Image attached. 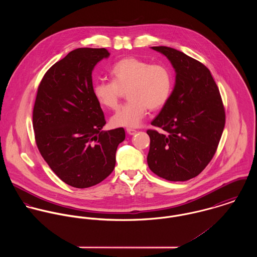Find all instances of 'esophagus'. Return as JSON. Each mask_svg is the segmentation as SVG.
<instances>
[{
    "instance_id": "obj_1",
    "label": "esophagus",
    "mask_w": 257,
    "mask_h": 257,
    "mask_svg": "<svg viewBox=\"0 0 257 257\" xmlns=\"http://www.w3.org/2000/svg\"><path fill=\"white\" fill-rule=\"evenodd\" d=\"M126 132H127V134L131 135V136H134L135 134H137V130L132 128V127H127V128H126Z\"/></svg>"
}]
</instances>
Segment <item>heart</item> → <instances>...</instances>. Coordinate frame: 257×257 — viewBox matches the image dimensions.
Here are the masks:
<instances>
[{"label":"heart","instance_id":"heart-1","mask_svg":"<svg viewBox=\"0 0 257 257\" xmlns=\"http://www.w3.org/2000/svg\"><path fill=\"white\" fill-rule=\"evenodd\" d=\"M111 81H99L93 86L96 100L104 107L114 110L118 106L122 90L130 99L111 116L114 126L137 127L148 109H161L169 100L174 77L171 69L160 63L126 57L116 61L110 68Z\"/></svg>","mask_w":257,"mask_h":257}]
</instances>
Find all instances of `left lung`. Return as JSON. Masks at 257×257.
Segmentation results:
<instances>
[{
  "label": "left lung",
  "instance_id": "1",
  "mask_svg": "<svg viewBox=\"0 0 257 257\" xmlns=\"http://www.w3.org/2000/svg\"><path fill=\"white\" fill-rule=\"evenodd\" d=\"M176 71L174 90L147 130L150 147L147 164L168 181L198 176L214 157L225 123L220 90L210 70L200 61L167 46H153Z\"/></svg>",
  "mask_w": 257,
  "mask_h": 257
}]
</instances>
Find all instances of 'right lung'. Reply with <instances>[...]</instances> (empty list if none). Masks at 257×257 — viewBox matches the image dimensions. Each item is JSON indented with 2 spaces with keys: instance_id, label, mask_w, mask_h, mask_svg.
<instances>
[{
  "instance_id": "obj_1",
  "label": "right lung",
  "mask_w": 257,
  "mask_h": 257,
  "mask_svg": "<svg viewBox=\"0 0 257 257\" xmlns=\"http://www.w3.org/2000/svg\"><path fill=\"white\" fill-rule=\"evenodd\" d=\"M110 56L106 48H77L53 64L37 89L33 125L37 148L51 170L75 188L102 182L115 165L122 127L106 124L93 94L92 71Z\"/></svg>"
}]
</instances>
